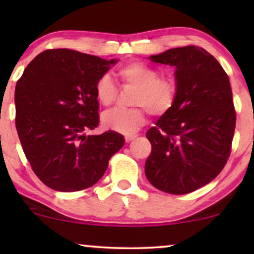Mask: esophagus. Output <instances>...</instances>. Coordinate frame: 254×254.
I'll list each match as a JSON object with an SVG mask.
<instances>
[{
	"mask_svg": "<svg viewBox=\"0 0 254 254\" xmlns=\"http://www.w3.org/2000/svg\"><path fill=\"white\" fill-rule=\"evenodd\" d=\"M136 137V135H127V136H125V140H126V142H129V141H133L134 138Z\"/></svg>",
	"mask_w": 254,
	"mask_h": 254,
	"instance_id": "obj_1",
	"label": "esophagus"
}]
</instances>
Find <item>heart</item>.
Here are the masks:
<instances>
[{
  "label": "heart",
  "mask_w": 254,
  "mask_h": 254,
  "mask_svg": "<svg viewBox=\"0 0 254 254\" xmlns=\"http://www.w3.org/2000/svg\"><path fill=\"white\" fill-rule=\"evenodd\" d=\"M118 74L126 84L136 88L131 104L136 107L106 111L102 116V124L107 129L131 134L145 123V109L154 114H162L171 109L176 100L177 88L175 82L168 77H158V71L150 65L133 62L121 67ZM95 93L98 102L109 106L117 96V86L109 74L97 79Z\"/></svg>",
  "instance_id": "1"
}]
</instances>
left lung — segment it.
<instances>
[{
  "instance_id": "1",
  "label": "left lung",
  "mask_w": 254,
  "mask_h": 254,
  "mask_svg": "<svg viewBox=\"0 0 254 254\" xmlns=\"http://www.w3.org/2000/svg\"><path fill=\"white\" fill-rule=\"evenodd\" d=\"M148 59L175 67L177 96L147 131L151 154L145 177L163 192H194L216 178L230 155L236 126L230 81L216 59L197 46Z\"/></svg>"
}]
</instances>
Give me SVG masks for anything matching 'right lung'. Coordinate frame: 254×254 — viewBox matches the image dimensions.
I'll return each instance as SVG.
<instances>
[{"mask_svg":"<svg viewBox=\"0 0 254 254\" xmlns=\"http://www.w3.org/2000/svg\"><path fill=\"white\" fill-rule=\"evenodd\" d=\"M118 61L47 50L17 82V133L33 172L50 189L76 192L95 185L125 144L117 131L85 133L99 125L97 79Z\"/></svg>","mask_w":254,"mask_h":254,"instance_id":"right-lung-1","label":"right lung"}]
</instances>
